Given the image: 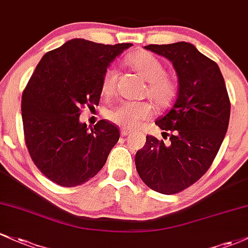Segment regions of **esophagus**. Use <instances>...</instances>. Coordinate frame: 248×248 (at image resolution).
<instances>
[{
  "label": "esophagus",
  "mask_w": 248,
  "mask_h": 248,
  "mask_svg": "<svg viewBox=\"0 0 248 248\" xmlns=\"http://www.w3.org/2000/svg\"><path fill=\"white\" fill-rule=\"evenodd\" d=\"M132 133V130L128 128H121V135H128Z\"/></svg>",
  "instance_id": "obj_1"
}]
</instances>
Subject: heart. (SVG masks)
I'll return each instance as SVG.
<instances>
[{"label":"heart","mask_w":248,"mask_h":248,"mask_svg":"<svg viewBox=\"0 0 248 248\" xmlns=\"http://www.w3.org/2000/svg\"><path fill=\"white\" fill-rule=\"evenodd\" d=\"M126 62L143 80L148 82L147 95L160 107L170 105L176 94V83L166 75L165 67L156 56L148 51H135L127 56ZM118 72L114 67L107 68L102 78V92L108 95L115 91ZM154 107L151 102H122L114 107L108 118L124 128H137L151 118Z\"/></svg>","instance_id":"b5f03b06"}]
</instances>
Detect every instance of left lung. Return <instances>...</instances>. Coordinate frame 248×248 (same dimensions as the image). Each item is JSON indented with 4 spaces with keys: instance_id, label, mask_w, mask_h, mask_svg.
<instances>
[{
    "instance_id": "8db88e82",
    "label": "left lung",
    "mask_w": 248,
    "mask_h": 248,
    "mask_svg": "<svg viewBox=\"0 0 248 248\" xmlns=\"http://www.w3.org/2000/svg\"><path fill=\"white\" fill-rule=\"evenodd\" d=\"M170 60L179 78L172 107L156 121L170 130V142L146 137L135 155V166L151 189L176 194L195 184L211 167L228 128L231 102L219 67L193 45H148Z\"/></svg>"
}]
</instances>
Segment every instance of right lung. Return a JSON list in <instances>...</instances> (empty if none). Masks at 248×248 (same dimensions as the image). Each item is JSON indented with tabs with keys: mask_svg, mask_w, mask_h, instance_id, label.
<instances>
[{
	"mask_svg": "<svg viewBox=\"0 0 248 248\" xmlns=\"http://www.w3.org/2000/svg\"><path fill=\"white\" fill-rule=\"evenodd\" d=\"M132 43L102 45L74 39L48 51L22 93L23 133L35 166L63 187L96 175L119 141V128L100 120L88 130L82 108L99 106L108 66Z\"/></svg>",
	"mask_w": 248,
	"mask_h": 248,
	"instance_id": "add662e5",
	"label": "right lung"
}]
</instances>
